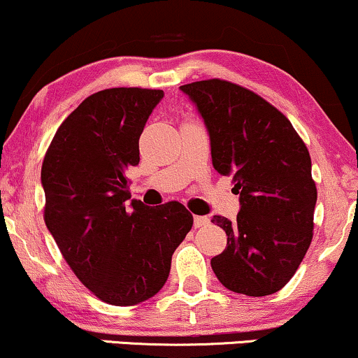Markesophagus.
<instances>
[{
	"label": "esophagus",
	"mask_w": 358,
	"mask_h": 358,
	"mask_svg": "<svg viewBox=\"0 0 358 358\" xmlns=\"http://www.w3.org/2000/svg\"><path fill=\"white\" fill-rule=\"evenodd\" d=\"M208 223H210V220H208L206 216H194L193 218L194 228H201V226H206Z\"/></svg>",
	"instance_id": "1"
}]
</instances>
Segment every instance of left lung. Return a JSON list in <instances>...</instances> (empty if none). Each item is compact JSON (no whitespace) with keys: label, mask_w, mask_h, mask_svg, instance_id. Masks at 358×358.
Returning a JSON list of instances; mask_svg holds the SVG:
<instances>
[{"label":"left lung","mask_w":358,"mask_h":358,"mask_svg":"<svg viewBox=\"0 0 358 358\" xmlns=\"http://www.w3.org/2000/svg\"><path fill=\"white\" fill-rule=\"evenodd\" d=\"M180 90L205 122L213 166L233 175L239 194L236 220H211L228 236L224 251L211 259L213 273L233 292H278L312 241L317 188L309 150L286 115L241 85L210 79Z\"/></svg>","instance_id":"1"}]
</instances>
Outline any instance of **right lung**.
I'll use <instances>...</instances> for the list:
<instances>
[{
  "label": "right lung",
  "mask_w": 358,
  "mask_h": 358,
  "mask_svg": "<svg viewBox=\"0 0 358 358\" xmlns=\"http://www.w3.org/2000/svg\"><path fill=\"white\" fill-rule=\"evenodd\" d=\"M164 90L92 94L62 122L41 169L44 221L78 279L112 306H135L164 287L171 256L193 226L182 203L130 200L127 170Z\"/></svg>",
  "instance_id": "1"
}]
</instances>
